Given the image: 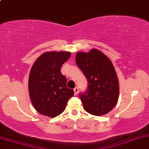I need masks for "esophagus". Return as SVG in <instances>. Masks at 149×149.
Instances as JSON below:
<instances>
[{
	"label": "esophagus",
	"mask_w": 149,
	"mask_h": 149,
	"mask_svg": "<svg viewBox=\"0 0 149 149\" xmlns=\"http://www.w3.org/2000/svg\"><path fill=\"white\" fill-rule=\"evenodd\" d=\"M73 90H74V94H75V95H76H76L78 94V87H75Z\"/></svg>",
	"instance_id": "34e87169"
}]
</instances>
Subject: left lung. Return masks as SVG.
I'll list each match as a JSON object with an SVG mask.
<instances>
[{
  "instance_id": "left-lung-1",
  "label": "left lung",
  "mask_w": 149,
  "mask_h": 149,
  "mask_svg": "<svg viewBox=\"0 0 149 149\" xmlns=\"http://www.w3.org/2000/svg\"><path fill=\"white\" fill-rule=\"evenodd\" d=\"M76 62L87 80L88 89L80 94L84 109L95 116L108 113L115 106L119 95L116 71L110 59L99 50L78 52Z\"/></svg>"
}]
</instances>
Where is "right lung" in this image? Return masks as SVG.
I'll use <instances>...</instances> for the list:
<instances>
[{"label": "right lung", "instance_id": "obj_1", "mask_svg": "<svg viewBox=\"0 0 149 149\" xmlns=\"http://www.w3.org/2000/svg\"><path fill=\"white\" fill-rule=\"evenodd\" d=\"M71 56L67 51H48L34 62L28 80V89L33 107L39 113L55 117L64 112L74 94L67 87V78L61 67Z\"/></svg>", "mask_w": 149, "mask_h": 149}]
</instances>
